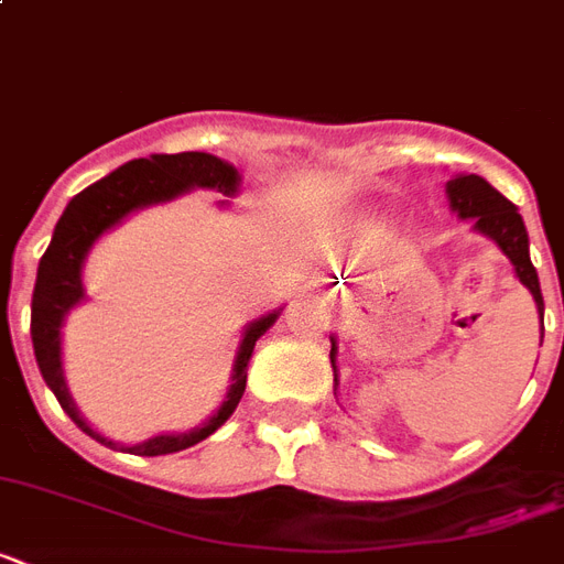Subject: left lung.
<instances>
[{"label":"left lung","instance_id":"8db88e82","mask_svg":"<svg viewBox=\"0 0 564 564\" xmlns=\"http://www.w3.org/2000/svg\"><path fill=\"white\" fill-rule=\"evenodd\" d=\"M447 202H451V210L459 219H471L474 230H480L482 237L498 242V248L509 257V263L516 269V278L533 295L535 310L544 313L542 286H539V274H535V265L530 260V237H527L524 219H521L516 204L503 198L480 175H456V178L447 181ZM330 366H334L336 383V339H330Z\"/></svg>","mask_w":564,"mask_h":564}]
</instances>
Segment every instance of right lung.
Masks as SVG:
<instances>
[{"label": "right lung", "mask_w": 564, "mask_h": 564, "mask_svg": "<svg viewBox=\"0 0 564 564\" xmlns=\"http://www.w3.org/2000/svg\"><path fill=\"white\" fill-rule=\"evenodd\" d=\"M216 189L221 195L239 193V172L225 163L221 158L204 152H181V154H152V158H137L119 166L101 181L90 184L87 189L75 195L73 202L66 204L64 216L57 219L52 242H48L46 254L40 257L37 265V283H34V295H31V343H34V357H37L40 375L46 386L55 392L57 403L64 412L78 424V427L93 436L96 442L108 447H119L134 456H163L184 451V447L198 445L202 438L225 424L234 415L239 398L246 392L248 362L254 354L257 339L278 322L281 310H272L265 316L254 318L242 334L239 343L237 360H234V375H230V389L225 401L210 419L204 421L202 427H193L189 433H161L140 442V445H119L113 438L101 436L99 430H93L82 419V412L75 406L73 394L66 389L64 380V362H61V327H64L66 313L84 301V283H82V265L87 260V251L93 242L110 230L113 225L126 219L128 213L143 210L152 204H163L189 193V189Z\"/></svg>", "instance_id": "right-lung-1"}]
</instances>
